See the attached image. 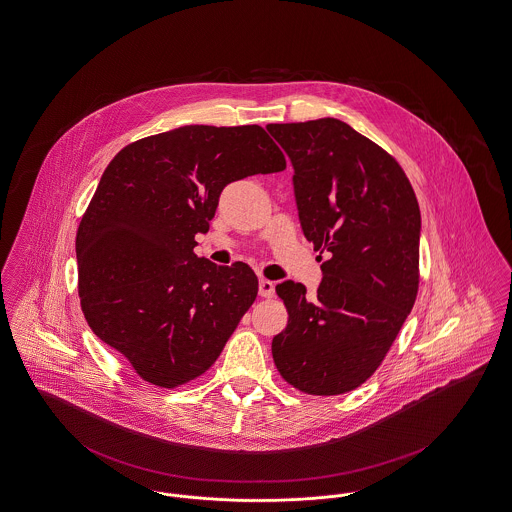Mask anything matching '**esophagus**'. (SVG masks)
<instances>
[{"label":"esophagus","mask_w":512,"mask_h":512,"mask_svg":"<svg viewBox=\"0 0 512 512\" xmlns=\"http://www.w3.org/2000/svg\"><path fill=\"white\" fill-rule=\"evenodd\" d=\"M258 293H260V297H266V299H270L273 297V293H275V283L270 281V279H260V283H258Z\"/></svg>","instance_id":"34e87169"}]
</instances>
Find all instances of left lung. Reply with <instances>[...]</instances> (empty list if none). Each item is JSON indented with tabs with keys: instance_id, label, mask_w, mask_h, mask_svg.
<instances>
[{
	"instance_id": "1",
	"label": "left lung",
	"mask_w": 512,
	"mask_h": 512,
	"mask_svg": "<svg viewBox=\"0 0 512 512\" xmlns=\"http://www.w3.org/2000/svg\"><path fill=\"white\" fill-rule=\"evenodd\" d=\"M268 132L293 165L303 233L326 252L316 295L291 279L275 285L289 322L273 361L295 388L336 396L375 373L415 303L419 205L402 167L338 118Z\"/></svg>"
}]
</instances>
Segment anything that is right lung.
<instances>
[{
  "instance_id": "add662e5",
  "label": "right lung",
  "mask_w": 512,
  "mask_h": 512,
  "mask_svg": "<svg viewBox=\"0 0 512 512\" xmlns=\"http://www.w3.org/2000/svg\"><path fill=\"white\" fill-rule=\"evenodd\" d=\"M285 169L260 126H182L124 147L77 229L79 297L97 338L143 380L205 373L258 295L250 266L198 258L227 184Z\"/></svg>"
}]
</instances>
